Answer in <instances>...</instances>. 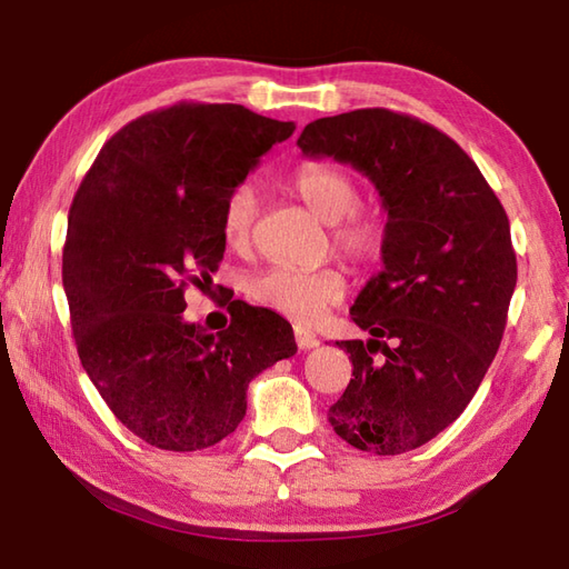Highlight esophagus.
Returning <instances> with one entry per match:
<instances>
[{"label":"esophagus","mask_w":569,"mask_h":569,"mask_svg":"<svg viewBox=\"0 0 569 569\" xmlns=\"http://www.w3.org/2000/svg\"><path fill=\"white\" fill-rule=\"evenodd\" d=\"M293 333H296V343H298V349H301V351L316 349V346H319V339H316V333H313V331H308V329H303V326H296Z\"/></svg>","instance_id":"34e87169"}]
</instances>
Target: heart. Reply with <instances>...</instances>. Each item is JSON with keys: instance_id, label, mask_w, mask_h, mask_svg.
<instances>
[{"instance_id": "heart-1", "label": "heart", "mask_w": 569, "mask_h": 569, "mask_svg": "<svg viewBox=\"0 0 569 569\" xmlns=\"http://www.w3.org/2000/svg\"><path fill=\"white\" fill-rule=\"evenodd\" d=\"M291 188L306 208L323 223H331L333 246L353 263L377 258L387 240L383 218L371 208L359 206V186L331 162H308L291 178ZM258 196L250 182L230 190L220 213V233L228 248L246 250L253 240ZM346 291V276L339 266H321L313 271L301 268H266L246 281V293L253 301L296 321H313L326 308L339 303Z\"/></svg>"}]
</instances>
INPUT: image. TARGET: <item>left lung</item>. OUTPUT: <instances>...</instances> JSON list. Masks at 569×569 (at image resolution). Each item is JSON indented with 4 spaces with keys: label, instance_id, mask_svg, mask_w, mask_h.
I'll list each match as a JSON object with an SVG mask.
<instances>
[{
    "label": "left lung",
    "instance_id": "left-lung-1",
    "mask_svg": "<svg viewBox=\"0 0 569 569\" xmlns=\"http://www.w3.org/2000/svg\"><path fill=\"white\" fill-rule=\"evenodd\" d=\"M298 148L363 172L387 210L383 268L351 306L371 339L336 341L353 379L329 421L356 449L403 455L467 409L499 349L517 286L507 213L475 160L411 114L313 120Z\"/></svg>",
    "mask_w": 569,
    "mask_h": 569
}]
</instances>
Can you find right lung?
I'll return each mask as SVG.
<instances>
[{"mask_svg": "<svg viewBox=\"0 0 569 569\" xmlns=\"http://www.w3.org/2000/svg\"><path fill=\"white\" fill-rule=\"evenodd\" d=\"M293 130L243 104L178 102L114 132L74 192L62 283L77 353L152 447L196 451L233 435L248 383L296 353L291 323L268 308L230 303L218 333L182 319L186 288L223 261L230 190Z\"/></svg>", "mask_w": 569, "mask_h": 569, "instance_id": "right-lung-1", "label": "right lung"}]
</instances>
